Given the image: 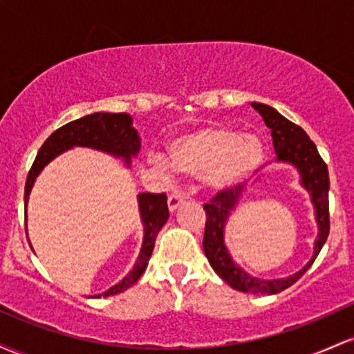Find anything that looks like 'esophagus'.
I'll use <instances>...</instances> for the list:
<instances>
[{"instance_id":"obj_1","label":"esophagus","mask_w":354,"mask_h":354,"mask_svg":"<svg viewBox=\"0 0 354 354\" xmlns=\"http://www.w3.org/2000/svg\"><path fill=\"white\" fill-rule=\"evenodd\" d=\"M185 201H186L185 194H180V193L171 194V196L168 198V208H169V211H171V213H173V211H176Z\"/></svg>"}]
</instances>
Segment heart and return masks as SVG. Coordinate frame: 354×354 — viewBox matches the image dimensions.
Masks as SVG:
<instances>
[{
    "instance_id": "b5f03b06",
    "label": "heart",
    "mask_w": 354,
    "mask_h": 354,
    "mask_svg": "<svg viewBox=\"0 0 354 354\" xmlns=\"http://www.w3.org/2000/svg\"><path fill=\"white\" fill-rule=\"evenodd\" d=\"M169 165L176 171L201 178L214 191H225L250 178L265 160V145L253 133L228 126L194 129L168 146ZM163 166V161L156 160Z\"/></svg>"
}]
</instances>
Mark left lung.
<instances>
[{
	"label": "left lung",
	"mask_w": 354,
	"mask_h": 354,
	"mask_svg": "<svg viewBox=\"0 0 354 354\" xmlns=\"http://www.w3.org/2000/svg\"><path fill=\"white\" fill-rule=\"evenodd\" d=\"M256 111L263 116L268 128L271 129L273 146L276 151V160L283 163L293 165L301 176L303 188L310 193L311 203L315 206V216L318 223V238L315 241V253L313 258L304 265L298 273L278 279H261L250 276L243 268L231 259L225 246V226L228 221L231 211L238 205L241 196L243 186L236 185L234 188L219 191L216 196L211 198L205 205L206 226L205 238H203V250L208 258L211 268L216 271L219 278L225 279L234 290L243 293L254 295H276L290 288L298 281L301 276L310 270L319 254L321 248L326 243L330 234V208H328V191H330V176L328 166L319 156L318 148L304 133L301 126L291 123L283 115H279L274 108L263 103H251Z\"/></svg>",
	"instance_id": "1"
}]
</instances>
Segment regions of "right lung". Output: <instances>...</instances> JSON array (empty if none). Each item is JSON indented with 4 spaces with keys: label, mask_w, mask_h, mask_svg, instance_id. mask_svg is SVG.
I'll use <instances>...</instances> for the list:
<instances>
[{
    "label": "right lung",
    "mask_w": 354,
    "mask_h": 354,
    "mask_svg": "<svg viewBox=\"0 0 354 354\" xmlns=\"http://www.w3.org/2000/svg\"><path fill=\"white\" fill-rule=\"evenodd\" d=\"M73 146H86V148L109 153L116 158H123L124 163L129 166L131 158L140 153L141 140L136 129L133 128L131 116L126 115V113H93V115L83 116L80 120L61 126L55 133H51V136L44 141L38 154H36L35 163L28 173L26 186H24V205L30 198V191L33 188L36 176L41 173L44 166ZM166 200L168 198L165 193L138 194L141 221L145 225V238L140 256H138L135 268L129 271V274H126L120 283L109 288L103 295H96V298L118 295L128 290L145 273L149 258H151L158 233L169 218Z\"/></svg>",
    "instance_id": "right-lung-1"
}]
</instances>
